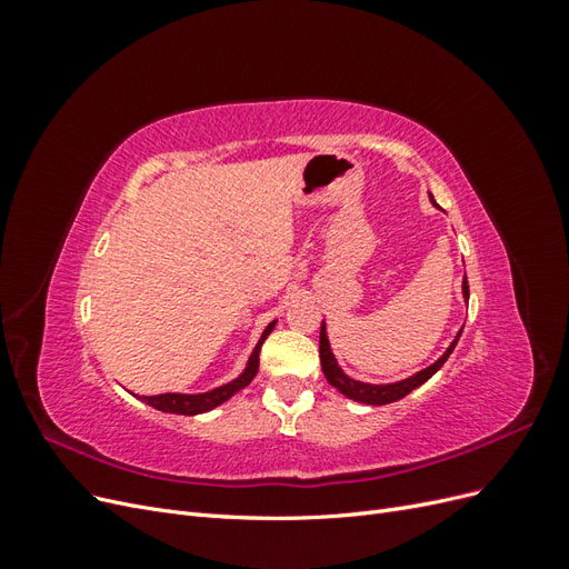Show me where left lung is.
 Segmentation results:
<instances>
[{
  "mask_svg": "<svg viewBox=\"0 0 569 569\" xmlns=\"http://www.w3.org/2000/svg\"><path fill=\"white\" fill-rule=\"evenodd\" d=\"M462 299L468 301L470 299V289H468V278L462 280ZM462 332V330H460ZM460 332L456 335V339L451 341V347L446 349L441 353V358H437L432 366H427L425 370L416 372L406 377V380H399V382H389V385H370V382H360V380H353V377H349L347 372H343L337 363V358L332 353V347H330V339H327V325L322 320L320 325V366H322V372L327 377V382H330L337 391H341L343 396H349L351 401H358V403H368V406H387V403H393L403 399V396H408L412 389H418L420 385H425L429 377H432L443 363L446 358L451 356V351L456 349V343L460 339Z\"/></svg>",
  "mask_w": 569,
  "mask_h": 569,
  "instance_id": "left-lung-1",
  "label": "left lung"
}]
</instances>
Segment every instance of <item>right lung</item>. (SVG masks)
<instances>
[{"mask_svg":"<svg viewBox=\"0 0 569 569\" xmlns=\"http://www.w3.org/2000/svg\"><path fill=\"white\" fill-rule=\"evenodd\" d=\"M274 322H278V320H272L266 327L261 339H258V343H256L249 360H247V368L239 372L232 382L220 385V387H216L211 391H203V393H176V391H170V393H157V396H142L140 401H144L147 406L157 408L161 412H176V416H199V412H209L216 406L226 403L228 399H232V396L239 389H244L247 385H251V380H253L256 372H258V353H261L263 341L272 332Z\"/></svg>","mask_w":569,"mask_h":569,"instance_id":"obj_1","label":"right lung"}]
</instances>
